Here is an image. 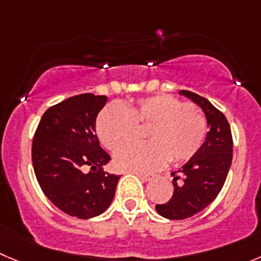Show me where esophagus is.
Wrapping results in <instances>:
<instances>
[{
	"mask_svg": "<svg viewBox=\"0 0 261 261\" xmlns=\"http://www.w3.org/2000/svg\"><path fill=\"white\" fill-rule=\"evenodd\" d=\"M136 175H137L140 179L145 180V182H148V180H152L153 179V175L152 174H143V173H136Z\"/></svg>",
	"mask_w": 261,
	"mask_h": 261,
	"instance_id": "34e87169",
	"label": "esophagus"
}]
</instances>
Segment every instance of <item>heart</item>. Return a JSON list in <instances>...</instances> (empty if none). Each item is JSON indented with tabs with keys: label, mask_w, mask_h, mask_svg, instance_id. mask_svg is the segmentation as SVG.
I'll use <instances>...</instances> for the list:
<instances>
[{
	"label": "heart",
	"mask_w": 261,
	"mask_h": 261,
	"mask_svg": "<svg viewBox=\"0 0 261 261\" xmlns=\"http://www.w3.org/2000/svg\"><path fill=\"white\" fill-rule=\"evenodd\" d=\"M137 124L150 125L146 143L124 146L115 153V164L123 170L152 172L173 161H186L201 148L206 137V119L195 106L169 95L141 98L129 106L111 103L96 121L101 142L118 150L135 137Z\"/></svg>",
	"instance_id": "heart-1"
}]
</instances>
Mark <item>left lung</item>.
I'll return each instance as SVG.
<instances>
[{
  "mask_svg": "<svg viewBox=\"0 0 261 261\" xmlns=\"http://www.w3.org/2000/svg\"><path fill=\"white\" fill-rule=\"evenodd\" d=\"M205 114L209 132L200 150L177 172L172 173L174 193L168 202L156 205L161 217L182 220L207 207L219 195L232 164L233 141L224 114L210 101L190 91H179Z\"/></svg>",
  "mask_w": 261,
  "mask_h": 261,
  "instance_id": "left-lung-1",
  "label": "left lung"
}]
</instances>
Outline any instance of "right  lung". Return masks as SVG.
I'll list each match as a JSON object with an SVG mask.
<instances>
[{"label":"right lung","mask_w":261,"mask_h":261,"mask_svg":"<svg viewBox=\"0 0 261 261\" xmlns=\"http://www.w3.org/2000/svg\"><path fill=\"white\" fill-rule=\"evenodd\" d=\"M106 96H74L49 108L33 138L32 160L42 191L70 217L89 219L108 210L120 177L102 166L110 155L96 135Z\"/></svg>","instance_id":"obj_1"}]
</instances>
